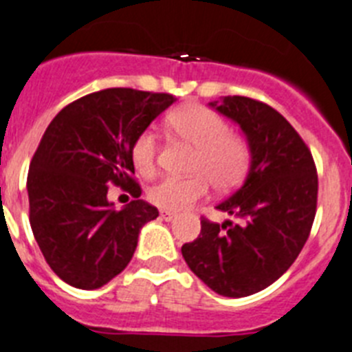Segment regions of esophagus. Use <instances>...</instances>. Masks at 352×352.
<instances>
[{"label":"esophagus","instance_id":"obj_1","mask_svg":"<svg viewBox=\"0 0 352 352\" xmlns=\"http://www.w3.org/2000/svg\"><path fill=\"white\" fill-rule=\"evenodd\" d=\"M161 217L164 218V220H166V221H171V220H173V218L177 217V214H175V212L166 211V209H162V211H161Z\"/></svg>","mask_w":352,"mask_h":352}]
</instances>
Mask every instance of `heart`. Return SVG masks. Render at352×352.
<instances>
[{
    "mask_svg": "<svg viewBox=\"0 0 352 352\" xmlns=\"http://www.w3.org/2000/svg\"><path fill=\"white\" fill-rule=\"evenodd\" d=\"M166 125L181 140L197 146L190 177H164L148 190L150 202L166 211H179L204 199L209 184L227 191L240 184L252 161V146L243 134L231 132L226 118L204 105H184L166 118ZM157 135L143 131L132 143L131 157L141 175L157 168Z\"/></svg>",
    "mask_w": 352,
    "mask_h": 352,
    "instance_id": "1",
    "label": "heart"
}]
</instances>
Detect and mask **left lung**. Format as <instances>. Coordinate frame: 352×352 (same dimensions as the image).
Instances as JSON below:
<instances>
[{
    "instance_id": "left-lung-1",
    "label": "left lung",
    "mask_w": 352,
    "mask_h": 352,
    "mask_svg": "<svg viewBox=\"0 0 352 352\" xmlns=\"http://www.w3.org/2000/svg\"><path fill=\"white\" fill-rule=\"evenodd\" d=\"M209 105L240 125L252 161L243 186L217 206L238 223L202 218L182 256L212 292L247 297L277 281L302 250L317 212V168L302 138L267 103L226 96Z\"/></svg>"
}]
</instances>
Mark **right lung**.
I'll list each match as a JSON object with an SVG mask.
<instances>
[{
  "instance_id": "add662e5",
  "label": "right lung",
  "mask_w": 352,
  "mask_h": 352,
  "mask_svg": "<svg viewBox=\"0 0 352 352\" xmlns=\"http://www.w3.org/2000/svg\"><path fill=\"white\" fill-rule=\"evenodd\" d=\"M173 102L168 93L96 91L66 105L44 132L26 181L30 226L50 268L67 285H107L131 263L141 227L159 217L140 199L131 148ZM111 184L136 200L114 210Z\"/></svg>"
}]
</instances>
